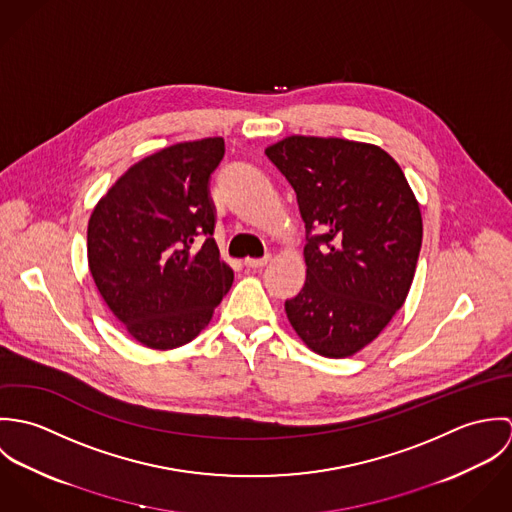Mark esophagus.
<instances>
[{
	"label": "esophagus",
	"mask_w": 512,
	"mask_h": 512,
	"mask_svg": "<svg viewBox=\"0 0 512 512\" xmlns=\"http://www.w3.org/2000/svg\"><path fill=\"white\" fill-rule=\"evenodd\" d=\"M270 260H272V256H270V254H266L264 258H246V260H244V266H246V268H254V270H256V268H264Z\"/></svg>",
	"instance_id": "34e87169"
}]
</instances>
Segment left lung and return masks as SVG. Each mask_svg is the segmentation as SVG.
<instances>
[{"mask_svg":"<svg viewBox=\"0 0 512 512\" xmlns=\"http://www.w3.org/2000/svg\"><path fill=\"white\" fill-rule=\"evenodd\" d=\"M305 222L307 276L286 301L299 339L329 359L372 343L404 305L420 248V205L378 146L290 136L266 147Z\"/></svg>","mask_w":512,"mask_h":512,"instance_id":"obj_1","label":"left lung"}]
</instances>
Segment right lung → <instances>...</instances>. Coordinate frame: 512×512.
<instances>
[{
  "mask_svg": "<svg viewBox=\"0 0 512 512\" xmlns=\"http://www.w3.org/2000/svg\"><path fill=\"white\" fill-rule=\"evenodd\" d=\"M222 157V138L165 147L132 165L88 220L94 284L149 349L193 341L232 286L234 272L213 238L209 191Z\"/></svg>",
  "mask_w": 512,
  "mask_h": 512,
  "instance_id": "add662e5",
  "label": "right lung"
}]
</instances>
